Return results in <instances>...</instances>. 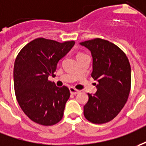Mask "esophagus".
<instances>
[{
  "instance_id": "1",
  "label": "esophagus",
  "mask_w": 146,
  "mask_h": 146,
  "mask_svg": "<svg viewBox=\"0 0 146 146\" xmlns=\"http://www.w3.org/2000/svg\"><path fill=\"white\" fill-rule=\"evenodd\" d=\"M69 91H70V93H71V94H74V95H75V94H79V93L81 92L80 90H76V89H75V88H73V87H70V88H69Z\"/></svg>"
}]
</instances>
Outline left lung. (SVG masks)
Segmentation results:
<instances>
[{"mask_svg":"<svg viewBox=\"0 0 146 146\" xmlns=\"http://www.w3.org/2000/svg\"><path fill=\"white\" fill-rule=\"evenodd\" d=\"M93 57L91 76L97 92L88 94L84 116L94 124L110 121L122 110L131 88V68L127 56L121 48L106 40L95 38L80 43Z\"/></svg>","mask_w":146,"mask_h":146,"instance_id":"8db88e82","label":"left lung"}]
</instances>
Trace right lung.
I'll return each instance as SVG.
<instances>
[{"mask_svg": "<svg viewBox=\"0 0 146 146\" xmlns=\"http://www.w3.org/2000/svg\"><path fill=\"white\" fill-rule=\"evenodd\" d=\"M75 42L63 43L36 38L28 43L17 56L13 68L16 98L23 112L34 122L52 125L63 117L69 98L66 86L57 87L48 77H55L58 61Z\"/></svg>", "mask_w": 146, "mask_h": 146, "instance_id": "add662e5", "label": "right lung"}]
</instances>
